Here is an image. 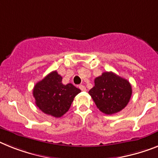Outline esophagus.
<instances>
[{
  "instance_id": "esophagus-1",
  "label": "esophagus",
  "mask_w": 158,
  "mask_h": 158,
  "mask_svg": "<svg viewBox=\"0 0 158 158\" xmlns=\"http://www.w3.org/2000/svg\"><path fill=\"white\" fill-rule=\"evenodd\" d=\"M79 89L81 90V91H87V89H86V87H84V86H83V85H79Z\"/></svg>"
}]
</instances>
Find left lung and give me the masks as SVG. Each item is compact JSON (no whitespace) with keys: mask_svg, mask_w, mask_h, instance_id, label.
<instances>
[{"mask_svg":"<svg viewBox=\"0 0 158 158\" xmlns=\"http://www.w3.org/2000/svg\"><path fill=\"white\" fill-rule=\"evenodd\" d=\"M89 95L99 111L112 115L124 109L132 95V86L127 79L115 73L104 72L95 79Z\"/></svg>","mask_w":158,"mask_h":158,"instance_id":"1","label":"left lung"}]
</instances>
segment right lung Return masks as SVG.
<instances>
[{
  "label": "right lung",
  "instance_id": "1",
  "mask_svg": "<svg viewBox=\"0 0 158 158\" xmlns=\"http://www.w3.org/2000/svg\"><path fill=\"white\" fill-rule=\"evenodd\" d=\"M63 78L56 71H52L38 82L33 90L35 104L44 113L59 118L67 112L74 98L80 89L71 83L64 85Z\"/></svg>",
  "mask_w": 158,
  "mask_h": 158
}]
</instances>
